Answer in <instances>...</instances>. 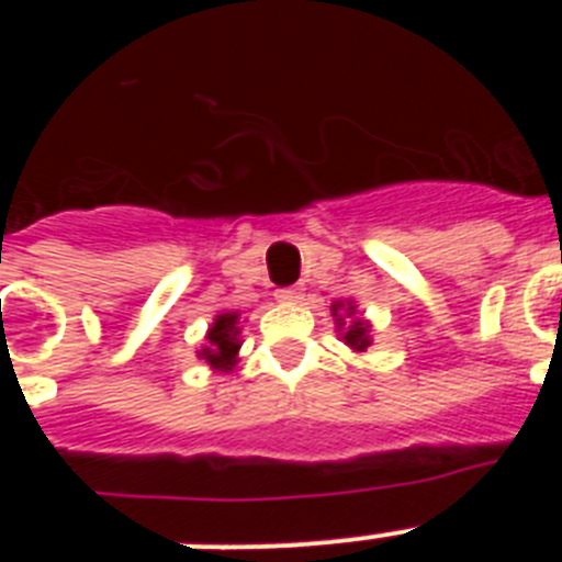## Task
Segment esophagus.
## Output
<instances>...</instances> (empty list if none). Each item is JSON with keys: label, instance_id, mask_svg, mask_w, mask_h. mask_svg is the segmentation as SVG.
Segmentation results:
<instances>
[{"label": "esophagus", "instance_id": "obj_1", "mask_svg": "<svg viewBox=\"0 0 562 562\" xmlns=\"http://www.w3.org/2000/svg\"><path fill=\"white\" fill-rule=\"evenodd\" d=\"M278 301H284V304H295V301H301L304 297V290L301 286H284V290L276 292Z\"/></svg>", "mask_w": 562, "mask_h": 562}]
</instances>
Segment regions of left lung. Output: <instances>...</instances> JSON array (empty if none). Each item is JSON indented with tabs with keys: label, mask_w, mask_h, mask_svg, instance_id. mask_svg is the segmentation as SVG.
Returning <instances> with one entry per match:
<instances>
[{
	"label": "left lung",
	"mask_w": 562,
	"mask_h": 562,
	"mask_svg": "<svg viewBox=\"0 0 562 562\" xmlns=\"http://www.w3.org/2000/svg\"><path fill=\"white\" fill-rule=\"evenodd\" d=\"M331 310H335V315H337V304L331 306ZM349 310H351V306H349ZM337 324L342 326V317H337ZM342 337H346V342H349L351 349H357V351H362L371 342L369 340V329H366V324H362V321H351V324L346 326V335H342Z\"/></svg>",
	"instance_id": "obj_1"
}]
</instances>
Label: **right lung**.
I'll return each mask as SVG.
<instances>
[{"mask_svg": "<svg viewBox=\"0 0 562 562\" xmlns=\"http://www.w3.org/2000/svg\"><path fill=\"white\" fill-rule=\"evenodd\" d=\"M236 312H227V315L216 317V324L207 331V346L200 351L202 360L211 366V369L231 371L233 362H236L238 351V326H236Z\"/></svg>", "mask_w": 562, "mask_h": 562, "instance_id": "add662e5", "label": "right lung"}]
</instances>
